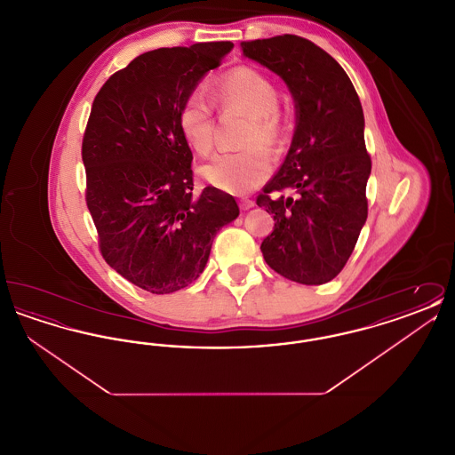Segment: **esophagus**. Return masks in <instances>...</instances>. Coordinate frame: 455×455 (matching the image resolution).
<instances>
[{
    "label": "esophagus",
    "instance_id": "esophagus-1",
    "mask_svg": "<svg viewBox=\"0 0 455 455\" xmlns=\"http://www.w3.org/2000/svg\"><path fill=\"white\" fill-rule=\"evenodd\" d=\"M238 206H240V210H242V212H247V210L254 208V201H252V199H249V197H242V199L238 201Z\"/></svg>",
    "mask_w": 455,
    "mask_h": 455
}]
</instances>
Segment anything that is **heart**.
Returning <instances> with one entry per match:
<instances>
[{"instance_id":"b5f03b06","label":"heart","mask_w":455,"mask_h":455,"mask_svg":"<svg viewBox=\"0 0 455 455\" xmlns=\"http://www.w3.org/2000/svg\"><path fill=\"white\" fill-rule=\"evenodd\" d=\"M217 99L225 108H237L251 116L243 143L252 145L240 152L220 153L203 165V177L230 195H245L258 188L273 171L271 156L260 145L278 147L284 123L278 108V90L258 69L237 66L220 76ZM179 130L188 145L199 155H208L215 147V116L212 104L201 95L191 93L179 108Z\"/></svg>"}]
</instances>
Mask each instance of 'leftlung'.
Wrapping results in <instances>:
<instances>
[{
  "label": "left lung",
  "mask_w": 455,
  "mask_h": 455,
  "mask_svg": "<svg viewBox=\"0 0 455 455\" xmlns=\"http://www.w3.org/2000/svg\"><path fill=\"white\" fill-rule=\"evenodd\" d=\"M245 58L290 88L297 126L278 173L258 196L275 218L260 251L291 282L323 284L345 267L367 221L371 160L365 117L347 71L324 49L299 36L240 43ZM284 188L293 196H273Z\"/></svg>",
  "instance_id": "obj_1"
}]
</instances>
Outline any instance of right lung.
I'll use <instances>...</instances> for the list:
<instances>
[{
  "mask_svg": "<svg viewBox=\"0 0 455 455\" xmlns=\"http://www.w3.org/2000/svg\"><path fill=\"white\" fill-rule=\"evenodd\" d=\"M232 43L162 47L134 58L99 90L84 134L87 206L104 259L155 295L204 271L213 238L238 217L234 196L193 193V152L177 114Z\"/></svg>",
  "mask_w": 455,
  "mask_h": 455,
  "instance_id": "add662e5",
  "label": "right lung"
}]
</instances>
